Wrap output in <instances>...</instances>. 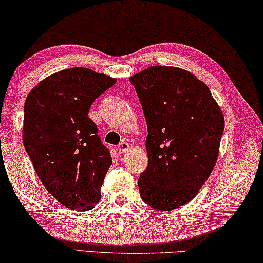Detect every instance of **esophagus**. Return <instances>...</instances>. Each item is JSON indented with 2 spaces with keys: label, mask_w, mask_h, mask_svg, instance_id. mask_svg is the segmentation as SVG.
<instances>
[{
  "label": "esophagus",
  "mask_w": 263,
  "mask_h": 263,
  "mask_svg": "<svg viewBox=\"0 0 263 263\" xmlns=\"http://www.w3.org/2000/svg\"><path fill=\"white\" fill-rule=\"evenodd\" d=\"M128 147H130V144H128L127 142H121L119 144V146H118V151H119L120 154H124L128 150Z\"/></svg>",
  "instance_id": "34e87169"
}]
</instances>
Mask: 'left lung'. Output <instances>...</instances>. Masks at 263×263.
Returning <instances> with one entry per match:
<instances>
[{
  "label": "left lung",
  "mask_w": 263,
  "mask_h": 263,
  "mask_svg": "<svg viewBox=\"0 0 263 263\" xmlns=\"http://www.w3.org/2000/svg\"><path fill=\"white\" fill-rule=\"evenodd\" d=\"M147 125L149 163L138 179L150 207L186 205L214 168L224 131L223 113L209 87L174 66L155 65L130 77Z\"/></svg>",
  "instance_id": "obj_1"
}]
</instances>
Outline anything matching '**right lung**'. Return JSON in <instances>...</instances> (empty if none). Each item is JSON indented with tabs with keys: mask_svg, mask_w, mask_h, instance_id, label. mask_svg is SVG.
Returning a JSON list of instances; mask_svg holds the SVG:
<instances>
[{
	"mask_svg": "<svg viewBox=\"0 0 263 263\" xmlns=\"http://www.w3.org/2000/svg\"><path fill=\"white\" fill-rule=\"evenodd\" d=\"M116 79L87 68L46 77L25 101L22 142L49 193L71 210L93 209L112 157L88 117Z\"/></svg>",
	"mask_w": 263,
	"mask_h": 263,
	"instance_id": "add662e5",
	"label": "right lung"
}]
</instances>
